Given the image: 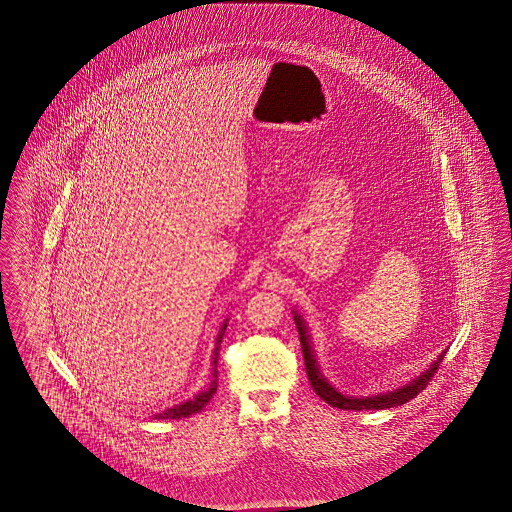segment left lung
Returning <instances> with one entry per match:
<instances>
[{
  "label": "left lung",
  "mask_w": 512,
  "mask_h": 512,
  "mask_svg": "<svg viewBox=\"0 0 512 512\" xmlns=\"http://www.w3.org/2000/svg\"><path fill=\"white\" fill-rule=\"evenodd\" d=\"M295 324H297V332H299V340H301V349H303V359H305V370H307V376H309V382L313 386V390L317 393L320 399H324L328 405L332 407H338V409H345V411H380V409H391V407H399L407 401L414 399L420 391L424 390L434 374L438 372L439 365L445 357V351L438 357V361L434 365L430 366L426 372H422L418 378H414L411 384L399 388V390L390 391V393H384V395H374V397H363V399H357V397H347V395H341L340 391L334 390L324 378L322 374L318 372L317 361L313 357V351H311V345H309V338H307V330H305V322L303 318L299 317L295 313Z\"/></svg>",
  "instance_id": "left-lung-1"
}]
</instances>
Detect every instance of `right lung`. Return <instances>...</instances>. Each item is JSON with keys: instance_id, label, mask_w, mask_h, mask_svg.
<instances>
[{"instance_id": "obj_1", "label": "right lung", "mask_w": 512, "mask_h": 512, "mask_svg": "<svg viewBox=\"0 0 512 512\" xmlns=\"http://www.w3.org/2000/svg\"><path fill=\"white\" fill-rule=\"evenodd\" d=\"M224 330H226V324L222 326V330H220L219 338H217V347H215V357H213V382H211V386H209V390L201 391L195 399H190V401H186V403H182V405H176V407H172V409H167V411H163V413L155 414V418H184V416H190V414L197 413V411H201L209 401H211V397H213V393L217 391V361H219V347L220 341H222V336H224Z\"/></svg>"}]
</instances>
